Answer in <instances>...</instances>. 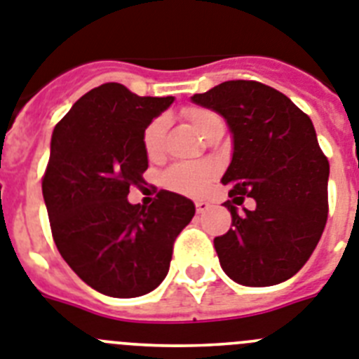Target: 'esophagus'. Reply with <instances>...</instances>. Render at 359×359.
Returning a JSON list of instances; mask_svg holds the SVG:
<instances>
[{
  "label": "esophagus",
  "instance_id": "1",
  "mask_svg": "<svg viewBox=\"0 0 359 359\" xmlns=\"http://www.w3.org/2000/svg\"><path fill=\"white\" fill-rule=\"evenodd\" d=\"M195 205H197V213L201 215V213H204V211L210 210L211 204L208 201H197V202H195Z\"/></svg>",
  "mask_w": 359,
  "mask_h": 359
}]
</instances>
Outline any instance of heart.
I'll return each instance as SVG.
<instances>
[{"label": "heart", "instance_id": "obj_1", "mask_svg": "<svg viewBox=\"0 0 359 359\" xmlns=\"http://www.w3.org/2000/svg\"><path fill=\"white\" fill-rule=\"evenodd\" d=\"M186 117L191 121L198 133L204 137V133L215 124L217 121H222L215 111L205 110V108H198V106H191L184 111ZM168 121L164 117H157L146 126L144 133H142V146L149 158H155L161 155L162 149V139H164V132H166ZM215 175V168L208 162H201V164H177L171 168L166 173V184L171 189L182 193H201L202 189L208 188V184L211 182Z\"/></svg>", "mask_w": 359, "mask_h": 359}]
</instances>
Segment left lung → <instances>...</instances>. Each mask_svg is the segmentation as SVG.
<instances>
[{"mask_svg":"<svg viewBox=\"0 0 359 359\" xmlns=\"http://www.w3.org/2000/svg\"><path fill=\"white\" fill-rule=\"evenodd\" d=\"M195 104L217 111L233 137L222 177L231 229L215 238L224 273L240 285L269 287L294 276L309 260L327 222L329 162L313 121L278 90L257 81H226ZM253 212H238L243 195Z\"/></svg>","mask_w":359,"mask_h":359,"instance_id":"left-lung-1","label":"left lung"}]
</instances>
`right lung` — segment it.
<instances>
[{"instance_id":"add662e5","label":"right lung","mask_w":359,"mask_h":359,"mask_svg":"<svg viewBox=\"0 0 359 359\" xmlns=\"http://www.w3.org/2000/svg\"><path fill=\"white\" fill-rule=\"evenodd\" d=\"M175 97H139L119 83L85 93L59 121L50 141L43 198L52 236L72 271L111 298L157 289L170 271L173 242L195 204L158 191L149 208L130 204L144 182L142 133Z\"/></svg>"}]
</instances>
